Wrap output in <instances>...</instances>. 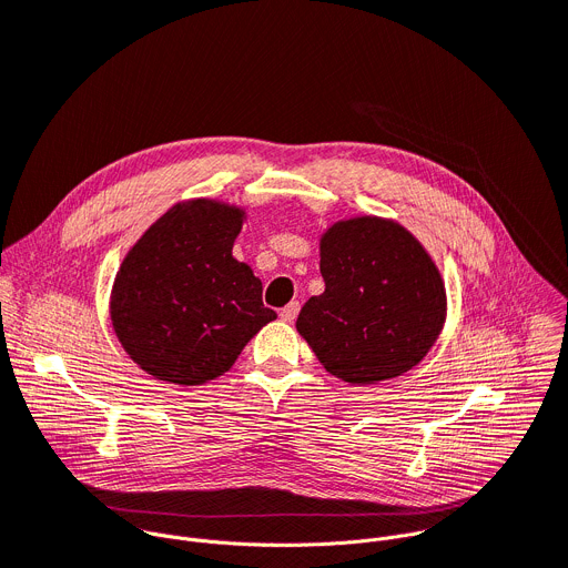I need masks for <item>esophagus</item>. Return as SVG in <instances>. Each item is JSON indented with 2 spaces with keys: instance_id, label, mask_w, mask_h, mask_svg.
I'll return each instance as SVG.
<instances>
[{
  "instance_id": "34e87169",
  "label": "esophagus",
  "mask_w": 568,
  "mask_h": 568,
  "mask_svg": "<svg viewBox=\"0 0 568 568\" xmlns=\"http://www.w3.org/2000/svg\"><path fill=\"white\" fill-rule=\"evenodd\" d=\"M298 310H301V303H298V301H292V303H287V305L281 310V318L287 321V323H292V321L296 318Z\"/></svg>"
}]
</instances>
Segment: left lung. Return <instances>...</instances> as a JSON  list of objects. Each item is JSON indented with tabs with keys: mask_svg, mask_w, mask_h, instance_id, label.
I'll list each match as a JSON object with an SVG mask.
<instances>
[{
	"mask_svg": "<svg viewBox=\"0 0 568 568\" xmlns=\"http://www.w3.org/2000/svg\"><path fill=\"white\" fill-rule=\"evenodd\" d=\"M326 290L298 312L296 331L316 359L351 384L414 368L438 339L447 298L432 256L393 220H342L321 235Z\"/></svg>",
	"mask_w": 568,
	"mask_h": 568,
	"instance_id": "obj_1",
	"label": "left lung"
}]
</instances>
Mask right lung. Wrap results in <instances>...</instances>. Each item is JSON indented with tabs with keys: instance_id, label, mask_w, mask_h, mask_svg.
Returning <instances> with one entry per match:
<instances>
[{
	"instance_id": "right-lung-1",
	"label": "right lung",
	"mask_w": 568,
	"mask_h": 568,
	"mask_svg": "<svg viewBox=\"0 0 568 568\" xmlns=\"http://www.w3.org/2000/svg\"><path fill=\"white\" fill-rule=\"evenodd\" d=\"M242 220L245 211L215 200L180 202L123 258L110 316L148 375L182 386L215 379L276 318L261 278L231 254Z\"/></svg>"
}]
</instances>
